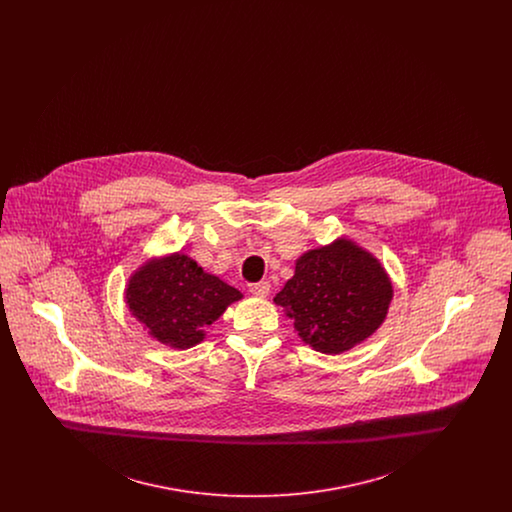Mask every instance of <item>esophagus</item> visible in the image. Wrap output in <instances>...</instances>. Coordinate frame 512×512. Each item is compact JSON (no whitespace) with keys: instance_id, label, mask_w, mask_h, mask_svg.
Masks as SVG:
<instances>
[{"instance_id":"34e87169","label":"esophagus","mask_w":512,"mask_h":512,"mask_svg":"<svg viewBox=\"0 0 512 512\" xmlns=\"http://www.w3.org/2000/svg\"><path fill=\"white\" fill-rule=\"evenodd\" d=\"M249 292L253 293V295H257V297H267L268 293H270V284H268V282L251 284V286H249Z\"/></svg>"}]
</instances>
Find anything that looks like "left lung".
Instances as JSON below:
<instances>
[{"label": "left lung", "instance_id": "left-lung-1", "mask_svg": "<svg viewBox=\"0 0 512 512\" xmlns=\"http://www.w3.org/2000/svg\"><path fill=\"white\" fill-rule=\"evenodd\" d=\"M390 274L363 245L340 236L305 251L274 303L303 343L318 353L340 355L368 340L388 317Z\"/></svg>", "mask_w": 512, "mask_h": 512}]
</instances>
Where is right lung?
Returning a JSON list of instances; mask_svg holds the SVG:
<instances>
[{
    "instance_id": "right-lung-1",
    "label": "right lung",
    "mask_w": 512,
    "mask_h": 512,
    "mask_svg": "<svg viewBox=\"0 0 512 512\" xmlns=\"http://www.w3.org/2000/svg\"><path fill=\"white\" fill-rule=\"evenodd\" d=\"M244 293L205 272L186 253L149 257L126 282L124 303L151 340L190 349L205 340V328Z\"/></svg>"
}]
</instances>
